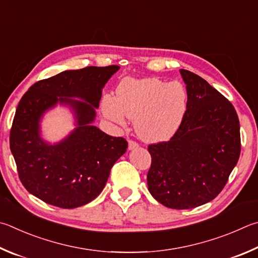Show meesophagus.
<instances>
[{"label": "esophagus", "mask_w": 258, "mask_h": 258, "mask_svg": "<svg viewBox=\"0 0 258 258\" xmlns=\"http://www.w3.org/2000/svg\"><path fill=\"white\" fill-rule=\"evenodd\" d=\"M139 148V143L133 141V140H130L128 141V150H133V149H137Z\"/></svg>", "instance_id": "1"}]
</instances>
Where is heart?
I'll return each instance as SVG.
<instances>
[{
    "mask_svg": "<svg viewBox=\"0 0 258 258\" xmlns=\"http://www.w3.org/2000/svg\"><path fill=\"white\" fill-rule=\"evenodd\" d=\"M186 102V90L179 82L125 79L117 88L116 98L102 99V113L118 125L125 124V116L135 120L139 137L156 143L168 140L179 127Z\"/></svg>",
    "mask_w": 258,
    "mask_h": 258,
    "instance_id": "heart-1",
    "label": "heart"
}]
</instances>
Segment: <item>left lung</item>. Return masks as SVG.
Here are the masks:
<instances>
[{
  "label": "left lung",
  "instance_id": "1",
  "mask_svg": "<svg viewBox=\"0 0 258 258\" xmlns=\"http://www.w3.org/2000/svg\"><path fill=\"white\" fill-rule=\"evenodd\" d=\"M186 111L167 142L150 144L148 188L159 203L193 209L214 200L240 156V126L235 107L217 89L187 70Z\"/></svg>",
  "mask_w": 258,
  "mask_h": 258
}]
</instances>
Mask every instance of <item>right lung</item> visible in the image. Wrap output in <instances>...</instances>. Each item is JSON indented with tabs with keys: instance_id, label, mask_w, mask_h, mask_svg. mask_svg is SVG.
I'll return each instance as SVG.
<instances>
[{
	"instance_id": "add662e5",
	"label": "right lung",
	"mask_w": 258,
	"mask_h": 258,
	"mask_svg": "<svg viewBox=\"0 0 258 258\" xmlns=\"http://www.w3.org/2000/svg\"><path fill=\"white\" fill-rule=\"evenodd\" d=\"M118 70V65H109L64 71L32 84L22 96L13 118L10 149L19 178L30 194L54 207L74 209L104 189L127 141L104 133L92 121L102 88ZM57 102L72 107L78 127L51 146L40 138L39 123Z\"/></svg>"
}]
</instances>
